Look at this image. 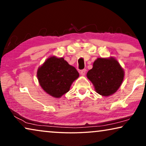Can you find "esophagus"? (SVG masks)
I'll return each mask as SVG.
<instances>
[{
	"instance_id": "esophagus-1",
	"label": "esophagus",
	"mask_w": 146,
	"mask_h": 146,
	"mask_svg": "<svg viewBox=\"0 0 146 146\" xmlns=\"http://www.w3.org/2000/svg\"><path fill=\"white\" fill-rule=\"evenodd\" d=\"M80 73H81V75H83V76H84L85 75V73H86V69H82V70H81V71H80Z\"/></svg>"
}]
</instances>
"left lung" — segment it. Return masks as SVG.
Wrapping results in <instances>:
<instances>
[{
  "label": "left lung",
  "instance_id": "obj_1",
  "mask_svg": "<svg viewBox=\"0 0 146 146\" xmlns=\"http://www.w3.org/2000/svg\"><path fill=\"white\" fill-rule=\"evenodd\" d=\"M87 76L93 83L96 93L106 96L114 94L124 79V70L116 59L98 58Z\"/></svg>",
  "mask_w": 146,
  "mask_h": 146
}]
</instances>
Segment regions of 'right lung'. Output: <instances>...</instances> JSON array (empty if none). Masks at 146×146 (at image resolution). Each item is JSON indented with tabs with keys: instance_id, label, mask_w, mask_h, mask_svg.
Masks as SVG:
<instances>
[{
	"instance_id": "1",
	"label": "right lung",
	"mask_w": 146,
	"mask_h": 146,
	"mask_svg": "<svg viewBox=\"0 0 146 146\" xmlns=\"http://www.w3.org/2000/svg\"><path fill=\"white\" fill-rule=\"evenodd\" d=\"M37 76L41 87L47 93L59 98L69 91L79 74L62 57H51L38 69Z\"/></svg>"
}]
</instances>
